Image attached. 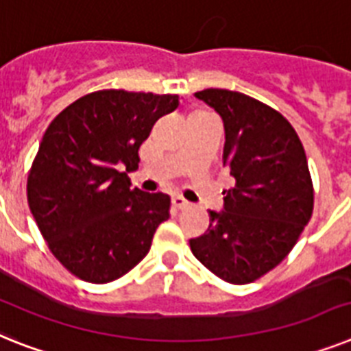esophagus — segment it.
<instances>
[{"label": "esophagus", "instance_id": "obj_1", "mask_svg": "<svg viewBox=\"0 0 351 351\" xmlns=\"http://www.w3.org/2000/svg\"><path fill=\"white\" fill-rule=\"evenodd\" d=\"M173 207L184 210V208H189L191 207V203L187 202V199H185V198H182V196H175V198H173Z\"/></svg>", "mask_w": 351, "mask_h": 351}]
</instances>
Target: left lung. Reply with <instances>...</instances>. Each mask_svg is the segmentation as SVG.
<instances>
[{
  "label": "left lung",
  "mask_w": 351,
  "mask_h": 351,
  "mask_svg": "<svg viewBox=\"0 0 351 351\" xmlns=\"http://www.w3.org/2000/svg\"><path fill=\"white\" fill-rule=\"evenodd\" d=\"M196 98L225 123L223 164L235 185L225 210L208 212L191 252L228 284L258 280L289 255L314 210V185L298 134L280 112L243 93L205 89Z\"/></svg>",
  "instance_id": "8db88e82"
}]
</instances>
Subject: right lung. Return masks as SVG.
<instances>
[{
    "label": "right lung",
    "mask_w": 351,
    "mask_h": 351,
    "mask_svg": "<svg viewBox=\"0 0 351 351\" xmlns=\"http://www.w3.org/2000/svg\"><path fill=\"white\" fill-rule=\"evenodd\" d=\"M176 94L103 89L85 94L49 123L28 173V205L49 252L71 275L108 284L148 255L169 217L162 193L132 189L139 146Z\"/></svg>",
    "instance_id": "add662e5"
}]
</instances>
